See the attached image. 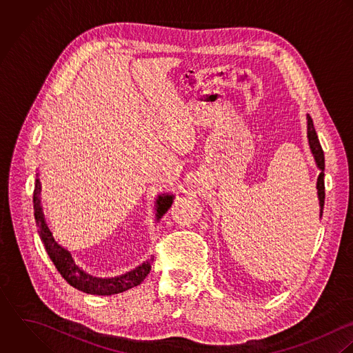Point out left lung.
Returning <instances> with one entry per match:
<instances>
[{
  "mask_svg": "<svg viewBox=\"0 0 353 353\" xmlns=\"http://www.w3.org/2000/svg\"><path fill=\"white\" fill-rule=\"evenodd\" d=\"M307 138H308V144H310V150L314 155L316 168L321 170L318 180H316V194H318V201H319V216L322 218L323 214V206H325V154L323 150L321 147V143L318 139L316 131L314 128V123L312 119L310 117V114H307Z\"/></svg>",
  "mask_w": 353,
  "mask_h": 353,
  "instance_id": "left-lung-1",
  "label": "left lung"
}]
</instances>
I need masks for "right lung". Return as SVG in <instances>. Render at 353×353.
<instances>
[{"label": "right lung", "mask_w": 353, "mask_h": 353, "mask_svg": "<svg viewBox=\"0 0 353 353\" xmlns=\"http://www.w3.org/2000/svg\"><path fill=\"white\" fill-rule=\"evenodd\" d=\"M41 191H42V187H41L39 172H38L35 179L34 196H32L34 216L38 226V233L49 258L52 259L53 265L56 266V269L59 270V273L63 276L65 281L81 292H85L90 294H99V296L121 293L124 290H128L134 286L141 285V281L145 279V276L151 270V263L154 261L152 256L148 261H144L135 269L116 277H94L87 272H84L80 266H77L72 258L71 252L63 245H60L53 237V233L45 218L42 201H41ZM173 199H174L173 194H161L157 196V201H155L157 221H159L162 215L170 209Z\"/></svg>", "instance_id": "add662e5"}]
</instances>
